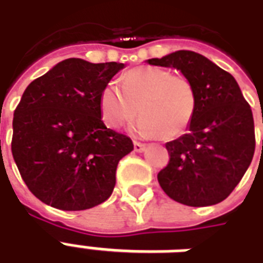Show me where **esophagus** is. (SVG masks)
<instances>
[{
  "label": "esophagus",
  "mask_w": 263,
  "mask_h": 263,
  "mask_svg": "<svg viewBox=\"0 0 263 263\" xmlns=\"http://www.w3.org/2000/svg\"><path fill=\"white\" fill-rule=\"evenodd\" d=\"M146 149V145L141 142H134V151L135 152H143Z\"/></svg>",
  "instance_id": "esophagus-1"
}]
</instances>
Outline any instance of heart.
<instances>
[{
    "instance_id": "heart-1",
    "label": "heart",
    "mask_w": 263,
    "mask_h": 263,
    "mask_svg": "<svg viewBox=\"0 0 263 263\" xmlns=\"http://www.w3.org/2000/svg\"><path fill=\"white\" fill-rule=\"evenodd\" d=\"M100 107L108 126H121L139 109L142 117L135 122V131L145 137L160 134L162 138L172 139L180 137L192 124L197 96L186 77L148 66L129 70L121 81V88L114 83L104 87Z\"/></svg>"
}]
</instances>
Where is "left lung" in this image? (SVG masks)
Masks as SVG:
<instances>
[{
  "label": "left lung",
  "mask_w": 263,
  "mask_h": 263,
  "mask_svg": "<svg viewBox=\"0 0 263 263\" xmlns=\"http://www.w3.org/2000/svg\"><path fill=\"white\" fill-rule=\"evenodd\" d=\"M146 63L179 70L197 96L187 132L166 143L171 160L158 173L160 187L192 207L221 203L242 179L255 152L254 117L237 80L192 50H176Z\"/></svg>",
  "instance_id": "8db88e82"
}]
</instances>
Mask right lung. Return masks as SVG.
I'll use <instances>...</instances> for the list:
<instances>
[{
	"label": "right lung",
	"instance_id": "add662e5",
	"mask_svg": "<svg viewBox=\"0 0 263 263\" xmlns=\"http://www.w3.org/2000/svg\"><path fill=\"white\" fill-rule=\"evenodd\" d=\"M124 63L62 60L26 87L12 121V156L42 203L65 211L111 196L117 166L132 141L105 126L100 96Z\"/></svg>",
	"mask_w": 263,
	"mask_h": 263
}]
</instances>
